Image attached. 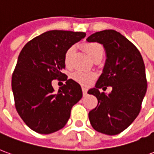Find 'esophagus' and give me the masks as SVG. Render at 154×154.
<instances>
[{
	"mask_svg": "<svg viewBox=\"0 0 154 154\" xmlns=\"http://www.w3.org/2000/svg\"><path fill=\"white\" fill-rule=\"evenodd\" d=\"M82 92H83L84 97H86V96L87 95V88H85V87H82Z\"/></svg>",
	"mask_w": 154,
	"mask_h": 154,
	"instance_id": "34e87169",
	"label": "esophagus"
}]
</instances>
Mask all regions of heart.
<instances>
[{
    "mask_svg": "<svg viewBox=\"0 0 154 154\" xmlns=\"http://www.w3.org/2000/svg\"><path fill=\"white\" fill-rule=\"evenodd\" d=\"M84 48L90 57L93 60L94 58L98 57H102L104 54V49L100 44L97 43H88L84 44ZM75 48L74 46L70 47L65 53L64 55V63L67 67H70L72 63V58L73 56ZM94 74L89 72H83V71H76L72 74V78L77 81L83 86H89L94 79Z\"/></svg>",
    "mask_w": 154,
    "mask_h": 154,
    "instance_id": "1",
    "label": "heart"
}]
</instances>
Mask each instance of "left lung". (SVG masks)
<instances>
[{
    "mask_svg": "<svg viewBox=\"0 0 154 154\" xmlns=\"http://www.w3.org/2000/svg\"><path fill=\"white\" fill-rule=\"evenodd\" d=\"M88 43L103 45L106 60L96 86L88 91L98 100L88 114L95 130L116 135L136 119L147 91L145 66L138 48L119 32L106 29L92 34ZM104 86L112 87L109 94L100 93Z\"/></svg>",
    "mask_w": 154,
    "mask_h": 154,
    "instance_id": "obj_1",
    "label": "left lung"
}]
</instances>
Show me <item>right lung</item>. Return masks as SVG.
<instances>
[{
    "label": "right lung",
    "instance_id": "obj_1",
    "mask_svg": "<svg viewBox=\"0 0 154 154\" xmlns=\"http://www.w3.org/2000/svg\"><path fill=\"white\" fill-rule=\"evenodd\" d=\"M83 32L50 30L28 42L19 55L12 75L15 108L24 122L38 134L63 128L71 110L82 97L81 86L72 79L54 91L52 81L67 77L64 55L85 38Z\"/></svg>",
    "mask_w": 154,
    "mask_h": 154
}]
</instances>
